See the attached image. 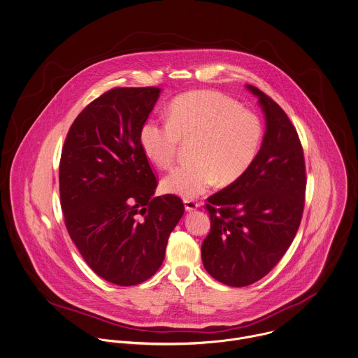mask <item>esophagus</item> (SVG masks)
Listing matches in <instances>:
<instances>
[{
    "label": "esophagus",
    "mask_w": 358,
    "mask_h": 358,
    "mask_svg": "<svg viewBox=\"0 0 358 358\" xmlns=\"http://www.w3.org/2000/svg\"><path fill=\"white\" fill-rule=\"evenodd\" d=\"M199 207H200V204L197 201H194V200H185V210L187 213L196 211Z\"/></svg>",
    "instance_id": "34e87169"
}]
</instances>
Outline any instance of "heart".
I'll return each mask as SVG.
<instances>
[{
  "mask_svg": "<svg viewBox=\"0 0 358 358\" xmlns=\"http://www.w3.org/2000/svg\"><path fill=\"white\" fill-rule=\"evenodd\" d=\"M166 120H145L138 141L144 155L158 168L169 166L180 141H192L194 162L172 169L162 179L166 193L194 199L217 180L231 185L254 164L264 140L261 118L218 92L199 90L175 99Z\"/></svg>",
  "mask_w": 358,
  "mask_h": 358,
  "instance_id": "obj_1",
  "label": "heart"
}]
</instances>
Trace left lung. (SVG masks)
Wrapping results in <instances>:
<instances>
[{
  "instance_id": "obj_1",
  "label": "left lung",
  "mask_w": 358,
  "mask_h": 358,
  "mask_svg": "<svg viewBox=\"0 0 358 358\" xmlns=\"http://www.w3.org/2000/svg\"><path fill=\"white\" fill-rule=\"evenodd\" d=\"M265 118L261 150L250 169L208 197L211 231L201 245L207 272L243 287L264 278L290 247L300 227L306 165L296 129L285 111L254 86Z\"/></svg>"
}]
</instances>
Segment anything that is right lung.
<instances>
[{
  "label": "right lung",
  "instance_id": "obj_1",
  "mask_svg": "<svg viewBox=\"0 0 358 358\" xmlns=\"http://www.w3.org/2000/svg\"><path fill=\"white\" fill-rule=\"evenodd\" d=\"M161 89L117 87L72 123L59 164V194L69 236L103 279L133 286L165 258L185 213L173 194L154 197L157 179L138 133Z\"/></svg>",
  "mask_w": 358,
  "mask_h": 358
}]
</instances>
